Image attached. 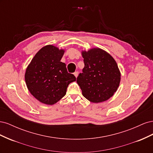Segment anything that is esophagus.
Here are the masks:
<instances>
[{"instance_id":"1","label":"esophagus","mask_w":153,"mask_h":153,"mask_svg":"<svg viewBox=\"0 0 153 153\" xmlns=\"http://www.w3.org/2000/svg\"><path fill=\"white\" fill-rule=\"evenodd\" d=\"M73 74H74V75H75L76 77H77V76L78 75V71H75Z\"/></svg>"}]
</instances>
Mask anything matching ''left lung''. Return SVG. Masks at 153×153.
<instances>
[{
	"instance_id": "obj_1",
	"label": "left lung",
	"mask_w": 153,
	"mask_h": 153,
	"mask_svg": "<svg viewBox=\"0 0 153 153\" xmlns=\"http://www.w3.org/2000/svg\"><path fill=\"white\" fill-rule=\"evenodd\" d=\"M84 68L76 78L86 99L92 103L108 100L116 92L121 73L114 58L99 48L83 51Z\"/></svg>"
}]
</instances>
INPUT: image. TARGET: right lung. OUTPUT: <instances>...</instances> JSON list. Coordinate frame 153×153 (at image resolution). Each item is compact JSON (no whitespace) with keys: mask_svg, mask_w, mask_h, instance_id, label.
<instances>
[{"mask_svg":"<svg viewBox=\"0 0 153 153\" xmlns=\"http://www.w3.org/2000/svg\"><path fill=\"white\" fill-rule=\"evenodd\" d=\"M64 53L53 45L43 47L32 59L26 69L25 80L32 95L40 102L53 105L66 95L71 82L76 81L61 62Z\"/></svg>","mask_w":153,"mask_h":153,"instance_id":"obj_1","label":"right lung"}]
</instances>
